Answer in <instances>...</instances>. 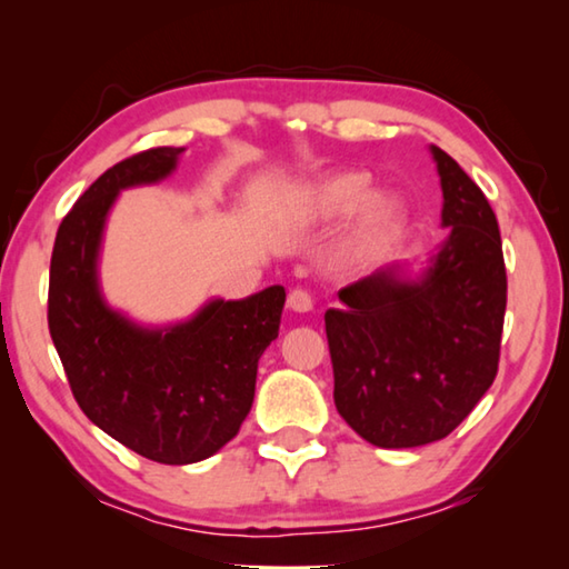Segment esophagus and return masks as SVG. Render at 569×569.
Listing matches in <instances>:
<instances>
[{"mask_svg": "<svg viewBox=\"0 0 569 569\" xmlns=\"http://www.w3.org/2000/svg\"><path fill=\"white\" fill-rule=\"evenodd\" d=\"M288 308L296 313H308L313 308V296L303 291V288H293V291L288 293Z\"/></svg>", "mask_w": 569, "mask_h": 569, "instance_id": "1", "label": "esophagus"}]
</instances>
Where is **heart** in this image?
I'll return each instance as SVG.
<instances>
[{
	"instance_id": "1",
	"label": "heart",
	"mask_w": 569,
	"mask_h": 569,
	"mask_svg": "<svg viewBox=\"0 0 569 569\" xmlns=\"http://www.w3.org/2000/svg\"><path fill=\"white\" fill-rule=\"evenodd\" d=\"M369 178L349 170L313 182L298 200V218L306 226H333L336 220L362 208L339 246V266L346 271H361L377 261L397 228V203L389 198L369 200Z\"/></svg>"
}]
</instances>
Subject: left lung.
<instances>
[{"mask_svg": "<svg viewBox=\"0 0 569 569\" xmlns=\"http://www.w3.org/2000/svg\"><path fill=\"white\" fill-rule=\"evenodd\" d=\"M445 192V246L421 278L379 268L326 311L333 401L356 435L381 449L451 435L492 387L502 346L507 271L485 192L431 146Z\"/></svg>", "mask_w": 569, "mask_h": 569, "instance_id": "8db88e82", "label": "left lung"}]
</instances>
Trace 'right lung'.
<instances>
[{
    "label": "right lung",
    "mask_w": 569,
    "mask_h": 569,
    "mask_svg": "<svg viewBox=\"0 0 569 569\" xmlns=\"http://www.w3.org/2000/svg\"><path fill=\"white\" fill-rule=\"evenodd\" d=\"M180 152L142 150L82 192L57 230L47 296L50 336L84 417L160 465L208 459L238 435L286 303L283 286H271L210 301L186 323L140 329L102 301L98 253L114 198L170 176Z\"/></svg>",
    "instance_id": "right-lung-1"
}]
</instances>
